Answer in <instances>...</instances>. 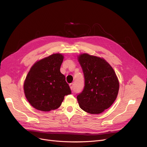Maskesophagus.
I'll use <instances>...</instances> for the list:
<instances>
[{"label": "esophagus", "instance_id": "esophagus-1", "mask_svg": "<svg viewBox=\"0 0 147 147\" xmlns=\"http://www.w3.org/2000/svg\"><path fill=\"white\" fill-rule=\"evenodd\" d=\"M69 87H70V89L71 90H73V87H74V83H70V84H69Z\"/></svg>", "mask_w": 147, "mask_h": 147}]
</instances>
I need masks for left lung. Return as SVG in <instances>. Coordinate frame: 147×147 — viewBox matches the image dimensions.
<instances>
[{"label": "left lung", "instance_id": "obj_1", "mask_svg": "<svg viewBox=\"0 0 147 147\" xmlns=\"http://www.w3.org/2000/svg\"><path fill=\"white\" fill-rule=\"evenodd\" d=\"M84 77V86L77 95L81 109L90 114H99L113 104L119 83L113 68L101 58L83 53L79 57Z\"/></svg>", "mask_w": 147, "mask_h": 147}]
</instances>
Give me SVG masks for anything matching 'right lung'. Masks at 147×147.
I'll return each instance as SVG.
<instances>
[{
    "label": "right lung",
    "mask_w": 147,
    "mask_h": 147,
    "mask_svg": "<svg viewBox=\"0 0 147 147\" xmlns=\"http://www.w3.org/2000/svg\"><path fill=\"white\" fill-rule=\"evenodd\" d=\"M64 57L53 54L31 68L24 84L26 97L34 109L49 111L58 109L64 96L71 94L65 77L60 72Z\"/></svg>",
    "instance_id": "right-lung-1"
}]
</instances>
